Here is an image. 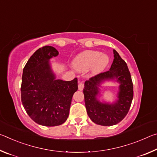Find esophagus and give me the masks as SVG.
Instances as JSON below:
<instances>
[{
    "instance_id": "esophagus-1",
    "label": "esophagus",
    "mask_w": 157,
    "mask_h": 157,
    "mask_svg": "<svg viewBox=\"0 0 157 157\" xmlns=\"http://www.w3.org/2000/svg\"><path fill=\"white\" fill-rule=\"evenodd\" d=\"M84 89V84L82 82H79L78 83V89L79 91H82Z\"/></svg>"
}]
</instances>
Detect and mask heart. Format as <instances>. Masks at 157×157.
Listing matches in <instances>:
<instances>
[{
  "mask_svg": "<svg viewBox=\"0 0 157 157\" xmlns=\"http://www.w3.org/2000/svg\"><path fill=\"white\" fill-rule=\"evenodd\" d=\"M109 62L107 54L96 50H85L77 55L73 64L77 71L84 72L91 68L93 73L98 74L107 67Z\"/></svg>",
  "mask_w": 157,
  "mask_h": 157,
  "instance_id": "1",
  "label": "heart"
}]
</instances>
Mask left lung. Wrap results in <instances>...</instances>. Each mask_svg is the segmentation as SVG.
Returning <instances> with one entry per match:
<instances>
[{
    "mask_svg": "<svg viewBox=\"0 0 157 157\" xmlns=\"http://www.w3.org/2000/svg\"><path fill=\"white\" fill-rule=\"evenodd\" d=\"M113 52L114 59L109 71L86 80L83 90L89 117L94 123L102 126H112L120 123L128 113L134 95L132 77L127 63L116 50ZM107 81L119 84L117 99L112 103L99 99V87Z\"/></svg>",
    "mask_w": 157,
    "mask_h": 157,
    "instance_id": "obj_1",
    "label": "left lung"
}]
</instances>
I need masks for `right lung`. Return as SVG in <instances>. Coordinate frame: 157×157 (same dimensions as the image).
<instances>
[{
  "instance_id": "1",
  "label": "right lung",
  "mask_w": 157,
  "mask_h": 157,
  "mask_svg": "<svg viewBox=\"0 0 157 157\" xmlns=\"http://www.w3.org/2000/svg\"><path fill=\"white\" fill-rule=\"evenodd\" d=\"M59 52L54 47L40 48L32 55L23 71L21 102L31 119L43 126L53 127L67 120L78 79H57L50 59Z\"/></svg>"
}]
</instances>
